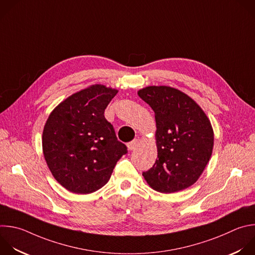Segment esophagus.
<instances>
[{"instance_id":"esophagus-1","label":"esophagus","mask_w":255,"mask_h":255,"mask_svg":"<svg viewBox=\"0 0 255 255\" xmlns=\"http://www.w3.org/2000/svg\"><path fill=\"white\" fill-rule=\"evenodd\" d=\"M137 145H138V140H137V139H134V140H132L131 142H129V143L127 144V147H128L129 150H134V149L137 147Z\"/></svg>"}]
</instances>
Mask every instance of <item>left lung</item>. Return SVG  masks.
Listing matches in <instances>:
<instances>
[{"label": "left lung", "mask_w": 255, "mask_h": 255, "mask_svg": "<svg viewBox=\"0 0 255 255\" xmlns=\"http://www.w3.org/2000/svg\"><path fill=\"white\" fill-rule=\"evenodd\" d=\"M155 113L157 159L143 176L161 193H173L193 185L205 169L213 149L210 120L188 95L168 86H148L138 91Z\"/></svg>", "instance_id": "left-lung-1"}]
</instances>
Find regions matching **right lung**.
<instances>
[{
	"label": "right lung",
	"instance_id": "add662e5",
	"mask_svg": "<svg viewBox=\"0 0 255 255\" xmlns=\"http://www.w3.org/2000/svg\"><path fill=\"white\" fill-rule=\"evenodd\" d=\"M117 93L104 85H92L61 102L45 124V160L54 178L70 192L89 194L102 188L127 153L104 116Z\"/></svg>",
	"mask_w": 255,
	"mask_h": 255
}]
</instances>
